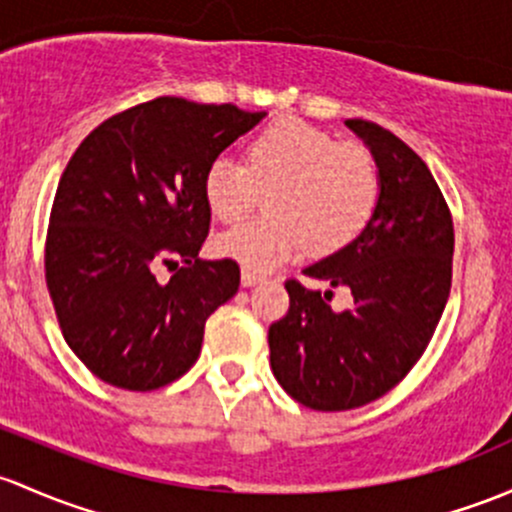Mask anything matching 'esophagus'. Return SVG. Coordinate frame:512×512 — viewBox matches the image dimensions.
Instances as JSON below:
<instances>
[{"mask_svg":"<svg viewBox=\"0 0 512 512\" xmlns=\"http://www.w3.org/2000/svg\"><path fill=\"white\" fill-rule=\"evenodd\" d=\"M242 287H255V284H260V282H265V277H262V274H255V272H250V270H242Z\"/></svg>","mask_w":512,"mask_h":512,"instance_id":"esophagus-1","label":"esophagus"}]
</instances>
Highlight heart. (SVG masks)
<instances>
[{"label":"heart","mask_w":512,"mask_h":512,"mask_svg":"<svg viewBox=\"0 0 512 512\" xmlns=\"http://www.w3.org/2000/svg\"><path fill=\"white\" fill-rule=\"evenodd\" d=\"M277 184L272 215L228 230L215 252L250 272L277 270L301 252L348 245L373 218L380 196L375 159L358 142H333L324 129L277 120L247 149V164L218 154L203 174V196L220 223H238L255 206L257 186Z\"/></svg>","instance_id":"1"}]
</instances>
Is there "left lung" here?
Here are the masks:
<instances>
[{"instance_id":"left-lung-1","label":"left lung","mask_w":512,"mask_h":512,"mask_svg":"<svg viewBox=\"0 0 512 512\" xmlns=\"http://www.w3.org/2000/svg\"><path fill=\"white\" fill-rule=\"evenodd\" d=\"M346 127L378 166V206L358 238L304 270L331 289L284 284L289 311L267 336L277 383L321 412L368 405L410 373L449 299L454 255L449 206L427 164L375 122ZM338 286L352 289L351 310L327 304Z\"/></svg>"}]
</instances>
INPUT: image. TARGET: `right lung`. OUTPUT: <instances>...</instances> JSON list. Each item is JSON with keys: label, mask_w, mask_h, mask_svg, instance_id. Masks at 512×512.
I'll list each match as a JSON object with an SVG mask.
<instances>
[{"label": "right lung", "mask_w": 512, "mask_h": 512, "mask_svg": "<svg viewBox=\"0 0 512 512\" xmlns=\"http://www.w3.org/2000/svg\"><path fill=\"white\" fill-rule=\"evenodd\" d=\"M265 115L157 98L75 149L48 220L46 284L63 338L100 380L147 392L196 363L206 319L240 287L238 262L198 257L211 228L203 174Z\"/></svg>", "instance_id": "1"}]
</instances>
